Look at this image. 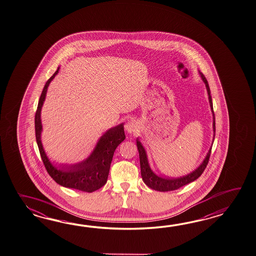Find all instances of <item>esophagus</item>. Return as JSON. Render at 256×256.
I'll return each mask as SVG.
<instances>
[{
  "label": "esophagus",
  "mask_w": 256,
  "mask_h": 256,
  "mask_svg": "<svg viewBox=\"0 0 256 256\" xmlns=\"http://www.w3.org/2000/svg\"><path fill=\"white\" fill-rule=\"evenodd\" d=\"M136 126H138V125H136L135 120H128L126 123L125 130L128 133H134V132H136Z\"/></svg>",
  "instance_id": "esophagus-1"
}]
</instances>
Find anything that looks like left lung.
Here are the masks:
<instances>
[{
    "instance_id": "1",
    "label": "left lung",
    "mask_w": 256,
    "mask_h": 256,
    "mask_svg": "<svg viewBox=\"0 0 256 256\" xmlns=\"http://www.w3.org/2000/svg\"><path fill=\"white\" fill-rule=\"evenodd\" d=\"M198 74L200 75V78L202 79L204 86H206V88L210 106L211 113H212V116H213V123H212L213 140H212L210 148L208 150V152L206 155L204 159L203 160V162H201V164L199 165L196 170H194L193 172H189L186 176H162V174H155L154 170L150 168L146 150L143 147L142 142L140 140V138H136V147H138V154H140V162L142 180H143V182H145L146 186H148V188L156 190V191H160V192L172 191V190H176L178 188H182V186L188 184L189 182H194V180H196L202 174V172H204L206 165H208L210 157L211 148H212V145H213V142H214L215 130H216V128H215V114H214V111H213V104H212V98H211L210 89V86H208V82L206 79L204 78V76L202 72H200L198 70Z\"/></svg>"
}]
</instances>
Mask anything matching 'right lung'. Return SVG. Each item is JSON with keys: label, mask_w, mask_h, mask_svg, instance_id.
Returning <instances> with one entry per match:
<instances>
[{"label": "right lung", "mask_w": 256, "mask_h": 256, "mask_svg": "<svg viewBox=\"0 0 256 256\" xmlns=\"http://www.w3.org/2000/svg\"><path fill=\"white\" fill-rule=\"evenodd\" d=\"M60 67L46 82L40 96L38 106L34 116L36 138L40 148V155L48 174L55 182L64 188H74L84 192L92 193L102 188L108 181V174L116 148L126 138L124 124L113 126L99 138L96 147L90 155L76 164L52 162L46 154L41 140L43 130L41 122V109L45 102L48 88L52 80L58 74Z\"/></svg>", "instance_id": "right-lung-1"}]
</instances>
